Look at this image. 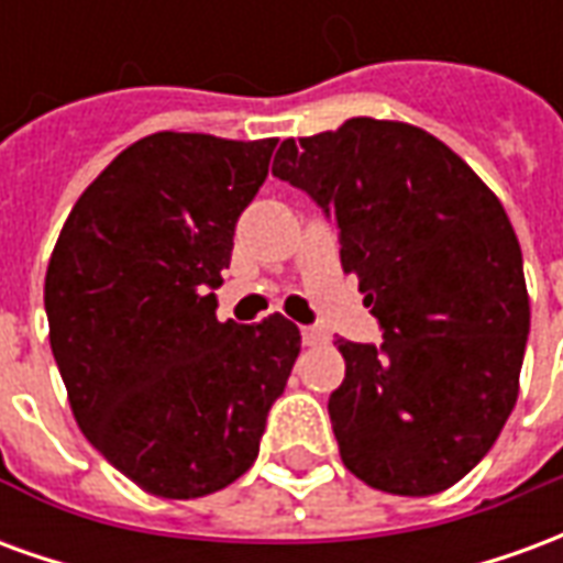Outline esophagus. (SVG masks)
<instances>
[{"mask_svg": "<svg viewBox=\"0 0 563 563\" xmlns=\"http://www.w3.org/2000/svg\"><path fill=\"white\" fill-rule=\"evenodd\" d=\"M301 341H305L307 346H322V343L329 341V334L322 329H301Z\"/></svg>", "mask_w": 563, "mask_h": 563, "instance_id": "34e87169", "label": "esophagus"}]
</instances>
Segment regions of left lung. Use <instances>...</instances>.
<instances>
[{
    "label": "left lung",
    "mask_w": 563,
    "mask_h": 563,
    "mask_svg": "<svg viewBox=\"0 0 563 563\" xmlns=\"http://www.w3.org/2000/svg\"><path fill=\"white\" fill-rule=\"evenodd\" d=\"M341 232L383 343L338 341L329 416L346 471L437 495L483 461L519 398L531 301L504 205L424 129L353 117L286 139L274 168Z\"/></svg>",
    "instance_id": "left-lung-1"
}]
</instances>
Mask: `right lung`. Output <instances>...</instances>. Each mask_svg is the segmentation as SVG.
<instances>
[{"label": "right lung", "mask_w": 563, "mask_h": 563, "mask_svg": "<svg viewBox=\"0 0 563 563\" xmlns=\"http://www.w3.org/2000/svg\"><path fill=\"white\" fill-rule=\"evenodd\" d=\"M277 139L156 132L75 201L44 277L51 350L80 431L144 492L189 500L253 467L301 334L217 319L234 225Z\"/></svg>", "instance_id": "1"}]
</instances>
